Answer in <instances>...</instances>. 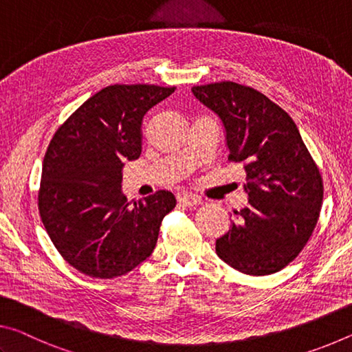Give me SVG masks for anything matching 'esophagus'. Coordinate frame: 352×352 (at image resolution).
Returning a JSON list of instances; mask_svg holds the SVG:
<instances>
[{
  "label": "esophagus",
  "mask_w": 352,
  "mask_h": 352,
  "mask_svg": "<svg viewBox=\"0 0 352 352\" xmlns=\"http://www.w3.org/2000/svg\"><path fill=\"white\" fill-rule=\"evenodd\" d=\"M176 199H177V204L182 207H193L201 203V199L198 197H195V195H190V193H184V192L177 193Z\"/></svg>",
  "instance_id": "1"
}]
</instances>
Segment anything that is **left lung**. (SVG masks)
<instances>
[{
  "mask_svg": "<svg viewBox=\"0 0 352 352\" xmlns=\"http://www.w3.org/2000/svg\"><path fill=\"white\" fill-rule=\"evenodd\" d=\"M192 94L220 118L229 160L246 171L248 206L234 212L229 230L217 239V254L245 274L279 272L302 251L318 221L320 171L290 115L261 91L228 80Z\"/></svg>",
  "mask_w": 352,
  "mask_h": 352,
  "instance_id": "left-lung-1",
  "label": "left lung"
}]
</instances>
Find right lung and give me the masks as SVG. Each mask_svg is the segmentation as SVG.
Returning a JSON list of instances; mask_svg holds the SVG:
<instances>
[{
  "label": "right lung",
  "mask_w": 352,
  "mask_h": 352,
  "mask_svg": "<svg viewBox=\"0 0 352 352\" xmlns=\"http://www.w3.org/2000/svg\"><path fill=\"white\" fill-rule=\"evenodd\" d=\"M176 87L115 84L63 123L46 149L38 192L43 226L78 272L112 279L151 256L175 195L159 190L134 204L122 192L123 166L142 153V122Z\"/></svg>",
  "instance_id": "obj_1"
}]
</instances>
